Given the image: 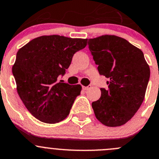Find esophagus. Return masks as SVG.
<instances>
[{
    "label": "esophagus",
    "mask_w": 159,
    "mask_h": 159,
    "mask_svg": "<svg viewBox=\"0 0 159 159\" xmlns=\"http://www.w3.org/2000/svg\"><path fill=\"white\" fill-rule=\"evenodd\" d=\"M90 88H91V85H89V86H83L82 87L83 90H84V91H87V90L89 89Z\"/></svg>",
    "instance_id": "1"
}]
</instances>
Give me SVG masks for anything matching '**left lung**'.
Segmentation results:
<instances>
[{
	"mask_svg": "<svg viewBox=\"0 0 159 159\" xmlns=\"http://www.w3.org/2000/svg\"><path fill=\"white\" fill-rule=\"evenodd\" d=\"M89 48L98 71L109 81L101 96L93 102L94 114L102 124L121 126L141 106L150 78V68L143 52L115 35L89 39Z\"/></svg>",
	"mask_w": 159,
	"mask_h": 159,
	"instance_id": "left-lung-1",
	"label": "left lung"
}]
</instances>
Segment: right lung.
<instances>
[{
    "mask_svg": "<svg viewBox=\"0 0 159 159\" xmlns=\"http://www.w3.org/2000/svg\"><path fill=\"white\" fill-rule=\"evenodd\" d=\"M86 44L87 39L50 35L34 38L18 51L12 66L18 94L37 119L54 124L69 115L81 86L58 78L65 75L73 56Z\"/></svg>",
    "mask_w": 159,
    "mask_h": 159,
    "instance_id": "add662e5",
    "label": "right lung"
}]
</instances>
